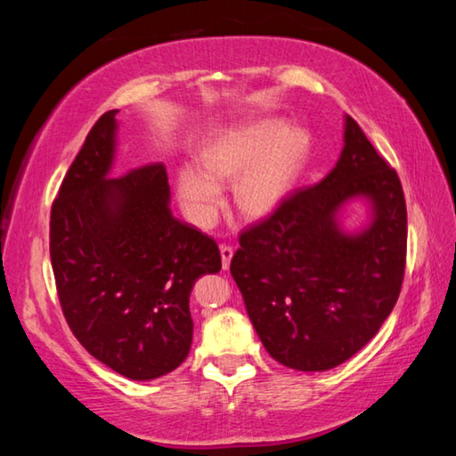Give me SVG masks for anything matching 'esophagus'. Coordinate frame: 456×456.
<instances>
[{"mask_svg": "<svg viewBox=\"0 0 456 456\" xmlns=\"http://www.w3.org/2000/svg\"><path fill=\"white\" fill-rule=\"evenodd\" d=\"M231 259H233V249L229 245H221V261H223V269H229Z\"/></svg>", "mask_w": 456, "mask_h": 456, "instance_id": "1", "label": "esophagus"}]
</instances>
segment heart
<instances>
[{
  "mask_svg": "<svg viewBox=\"0 0 456 456\" xmlns=\"http://www.w3.org/2000/svg\"><path fill=\"white\" fill-rule=\"evenodd\" d=\"M310 151V136L281 120L257 118L221 128L199 151V168L175 173L179 203L191 223L211 227L217 219L223 184L233 183L239 213L264 219L275 213L296 184Z\"/></svg>",
  "mask_w": 456,
  "mask_h": 456,
  "instance_id": "heart-1",
  "label": "heart"
}]
</instances>
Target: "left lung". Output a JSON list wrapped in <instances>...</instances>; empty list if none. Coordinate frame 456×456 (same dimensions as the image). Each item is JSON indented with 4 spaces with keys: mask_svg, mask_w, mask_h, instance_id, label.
<instances>
[{
    "mask_svg": "<svg viewBox=\"0 0 456 456\" xmlns=\"http://www.w3.org/2000/svg\"><path fill=\"white\" fill-rule=\"evenodd\" d=\"M354 202L365 203L367 221L352 230L343 215ZM239 243L231 275L269 356L299 372L331 370L364 348L398 299L403 184L346 114L336 167Z\"/></svg>",
    "mask_w": 456,
    "mask_h": 456,
    "instance_id": "8db88e82",
    "label": "left lung"
}]
</instances>
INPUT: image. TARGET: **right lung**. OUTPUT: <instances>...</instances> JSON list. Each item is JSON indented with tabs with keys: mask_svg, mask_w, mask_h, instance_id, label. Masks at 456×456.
<instances>
[{
	"mask_svg": "<svg viewBox=\"0 0 456 456\" xmlns=\"http://www.w3.org/2000/svg\"><path fill=\"white\" fill-rule=\"evenodd\" d=\"M118 110L92 126L50 217V257L61 312L92 356L130 380H154L189 356V297L219 273L211 237L171 211L163 165L112 176Z\"/></svg>",
	"mask_w": 456,
	"mask_h": 456,
	"instance_id": "obj_1",
	"label": "right lung"
}]
</instances>
